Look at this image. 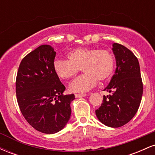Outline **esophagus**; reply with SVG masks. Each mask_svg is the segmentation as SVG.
<instances>
[{
	"mask_svg": "<svg viewBox=\"0 0 155 155\" xmlns=\"http://www.w3.org/2000/svg\"><path fill=\"white\" fill-rule=\"evenodd\" d=\"M87 95V94H75V97H84V96Z\"/></svg>",
	"mask_w": 155,
	"mask_h": 155,
	"instance_id": "1",
	"label": "esophagus"
}]
</instances>
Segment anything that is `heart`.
<instances>
[{
	"label": "heart",
	"instance_id": "obj_1",
	"mask_svg": "<svg viewBox=\"0 0 155 155\" xmlns=\"http://www.w3.org/2000/svg\"><path fill=\"white\" fill-rule=\"evenodd\" d=\"M68 60L58 59L53 64L54 71L61 79L73 78L79 71L84 74L69 84L72 92H84L97 82L111 77L114 68V58L109 51L97 48H76L67 54Z\"/></svg>",
	"mask_w": 155,
	"mask_h": 155
}]
</instances>
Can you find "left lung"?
Here are the masks:
<instances>
[{
	"instance_id": "1",
	"label": "left lung",
	"mask_w": 155,
	"mask_h": 155,
	"mask_svg": "<svg viewBox=\"0 0 155 155\" xmlns=\"http://www.w3.org/2000/svg\"><path fill=\"white\" fill-rule=\"evenodd\" d=\"M117 68L105 91L103 104L95 111L97 119L105 125L120 127L133 119L139 108L143 94V83L138 60L127 47L113 44Z\"/></svg>"
}]
</instances>
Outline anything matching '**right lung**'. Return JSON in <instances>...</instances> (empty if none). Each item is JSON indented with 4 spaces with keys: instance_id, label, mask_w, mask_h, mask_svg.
<instances>
[{
    "instance_id": "right-lung-1",
    "label": "right lung",
    "mask_w": 155,
    "mask_h": 155,
    "mask_svg": "<svg viewBox=\"0 0 155 155\" xmlns=\"http://www.w3.org/2000/svg\"><path fill=\"white\" fill-rule=\"evenodd\" d=\"M56 52L41 45L21 61L16 94L23 117L33 128L47 134L59 132L68 122L75 96L63 95L65 86L53 68Z\"/></svg>"
}]
</instances>
